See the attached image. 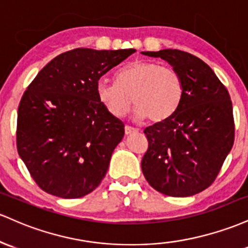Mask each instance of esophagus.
Returning a JSON list of instances; mask_svg holds the SVG:
<instances>
[{"label":"esophagus","mask_w":248,"mask_h":248,"mask_svg":"<svg viewBox=\"0 0 248 248\" xmlns=\"http://www.w3.org/2000/svg\"><path fill=\"white\" fill-rule=\"evenodd\" d=\"M124 130H125V135L126 136L131 135V133H133V132H137V129H135V127H132V126H129V125H125Z\"/></svg>","instance_id":"obj_1"}]
</instances>
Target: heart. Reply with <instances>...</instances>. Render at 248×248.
I'll list each match as a JSON object with an SVG mask.
<instances>
[{
    "label": "heart",
    "instance_id": "obj_1",
    "mask_svg": "<svg viewBox=\"0 0 248 248\" xmlns=\"http://www.w3.org/2000/svg\"><path fill=\"white\" fill-rule=\"evenodd\" d=\"M96 93L105 110L116 118L123 117L133 103V117L137 121L149 118L151 123H161L179 109L184 84L173 69L136 61L118 71L117 83L98 79Z\"/></svg>",
    "mask_w": 248,
    "mask_h": 248
}]
</instances>
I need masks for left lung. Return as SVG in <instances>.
<instances>
[{
  "label": "left lung",
  "mask_w": 248,
  "mask_h": 248,
  "mask_svg": "<svg viewBox=\"0 0 248 248\" xmlns=\"http://www.w3.org/2000/svg\"><path fill=\"white\" fill-rule=\"evenodd\" d=\"M166 61L184 84V97L171 118L146 127L149 149L141 171L150 185L170 197H190L218 176L234 141L229 91L200 58L177 49L141 51Z\"/></svg>",
  "instance_id": "left-lung-1"
}]
</instances>
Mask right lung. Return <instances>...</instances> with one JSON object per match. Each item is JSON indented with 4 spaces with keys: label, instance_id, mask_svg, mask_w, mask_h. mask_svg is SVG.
<instances>
[{
    "label": "right lung",
    "instance_id": "add662e5",
    "mask_svg": "<svg viewBox=\"0 0 248 248\" xmlns=\"http://www.w3.org/2000/svg\"><path fill=\"white\" fill-rule=\"evenodd\" d=\"M135 49H74L44 66L22 97L17 151L43 191L64 199L84 197L101 184L124 124L98 101L103 75Z\"/></svg>",
    "mask_w": 248,
    "mask_h": 248
}]
</instances>
